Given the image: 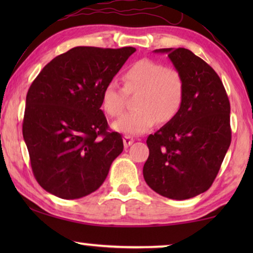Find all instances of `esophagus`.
<instances>
[{
  "mask_svg": "<svg viewBox=\"0 0 253 253\" xmlns=\"http://www.w3.org/2000/svg\"><path fill=\"white\" fill-rule=\"evenodd\" d=\"M133 141H134V139L132 137L126 136V134L123 137V144H124V146H126V147H129L130 145H132Z\"/></svg>",
  "mask_w": 253,
  "mask_h": 253,
  "instance_id": "obj_1",
  "label": "esophagus"
}]
</instances>
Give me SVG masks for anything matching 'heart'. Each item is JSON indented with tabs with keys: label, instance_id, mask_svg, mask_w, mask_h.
<instances>
[{
	"label": "heart",
	"instance_id": "b5f03b06",
	"mask_svg": "<svg viewBox=\"0 0 253 253\" xmlns=\"http://www.w3.org/2000/svg\"><path fill=\"white\" fill-rule=\"evenodd\" d=\"M126 91H139L134 106L137 109L126 113L113 123V129L126 134H141L155 126L158 120L169 122L177 115L185 96L182 75L172 68L151 60H139L131 64L123 74ZM101 106L112 117H117L124 109V93L116 83L103 88Z\"/></svg>",
	"mask_w": 253,
	"mask_h": 253
}]
</instances>
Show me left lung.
Wrapping results in <instances>:
<instances>
[{
  "label": "left lung",
  "mask_w": 253,
  "mask_h": 253,
  "mask_svg": "<svg viewBox=\"0 0 253 253\" xmlns=\"http://www.w3.org/2000/svg\"><path fill=\"white\" fill-rule=\"evenodd\" d=\"M182 75L185 96L177 115L150 134L143 174L147 185L169 199L205 192L230 146V103L222 82L202 58L185 48H162Z\"/></svg>",
  "instance_id": "obj_1"
}]
</instances>
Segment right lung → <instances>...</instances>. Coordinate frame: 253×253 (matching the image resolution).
Returning a JSON list of instances; mask_svg holds the SVG:
<instances>
[{"mask_svg":"<svg viewBox=\"0 0 253 253\" xmlns=\"http://www.w3.org/2000/svg\"><path fill=\"white\" fill-rule=\"evenodd\" d=\"M133 47H75L53 58L26 95L23 137L38 183L62 199L98 190L122 153L119 132H108L103 88Z\"/></svg>","mask_w":253,"mask_h":253,"instance_id":"obj_1","label":"right lung"}]
</instances>
